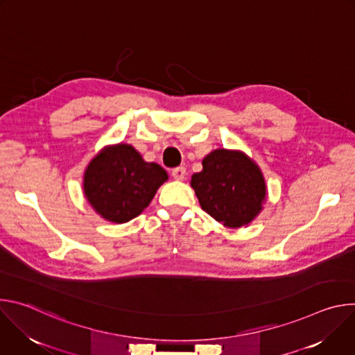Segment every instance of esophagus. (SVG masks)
Returning <instances> with one entry per match:
<instances>
[{"label":"esophagus","mask_w":355,"mask_h":355,"mask_svg":"<svg viewBox=\"0 0 355 355\" xmlns=\"http://www.w3.org/2000/svg\"><path fill=\"white\" fill-rule=\"evenodd\" d=\"M185 174H187L185 167H175V168L171 170V175H173L174 180H177V181H182V180L185 178Z\"/></svg>","instance_id":"1"}]
</instances>
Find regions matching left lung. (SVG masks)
<instances>
[{
    "label": "left lung",
    "instance_id": "left-lung-1",
    "mask_svg": "<svg viewBox=\"0 0 355 355\" xmlns=\"http://www.w3.org/2000/svg\"><path fill=\"white\" fill-rule=\"evenodd\" d=\"M191 178L200 208L227 227L248 225L263 209L267 196L260 167L243 151L218 148L202 160Z\"/></svg>",
    "mask_w": 355,
    "mask_h": 355
}]
</instances>
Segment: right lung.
Returning a JSON list of instances; mask_svg holds the SVG:
<instances>
[{
  "label": "right lung",
  "mask_w": 355,
  "mask_h": 355,
  "mask_svg": "<svg viewBox=\"0 0 355 355\" xmlns=\"http://www.w3.org/2000/svg\"><path fill=\"white\" fill-rule=\"evenodd\" d=\"M167 171L146 163L130 144L108 146L89 162L84 173V195L94 211L105 220L126 223L143 212Z\"/></svg>",
  "instance_id": "right-lung-1"
}]
</instances>
